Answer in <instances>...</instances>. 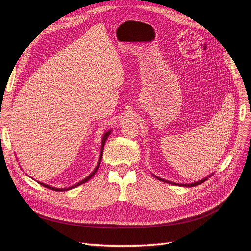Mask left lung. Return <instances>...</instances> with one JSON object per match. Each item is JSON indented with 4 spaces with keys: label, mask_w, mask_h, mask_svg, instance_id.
Returning <instances> with one entry per match:
<instances>
[{
    "label": "left lung",
    "mask_w": 251,
    "mask_h": 251,
    "mask_svg": "<svg viewBox=\"0 0 251 251\" xmlns=\"http://www.w3.org/2000/svg\"><path fill=\"white\" fill-rule=\"evenodd\" d=\"M158 180H160V181H163V182H166V183H171V184H173V185H179V186H187V187H191V186H197V185H199V184H201V183H203L204 181H206L208 178L206 177V178H204V179H202V180H199V181H197V182H195V183H189V184H179V183H175V182H170V181H166V180H164V179H162V178H159V177H157V176H155ZM210 177V176H209Z\"/></svg>",
    "instance_id": "8db88e82"
}]
</instances>
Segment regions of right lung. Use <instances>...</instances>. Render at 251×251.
<instances>
[{"instance_id": "1", "label": "right lung", "mask_w": 251, "mask_h": 251, "mask_svg": "<svg viewBox=\"0 0 251 251\" xmlns=\"http://www.w3.org/2000/svg\"><path fill=\"white\" fill-rule=\"evenodd\" d=\"M110 133H111V130L103 135L102 140H101V151H100V159H98V164H97V166H96V168H95V170H94L92 173H91V174L89 175V176H88L87 178H85V179H83V180H81L80 182H78V183H76V184H74V185H72V186H70V187H66V188H56V187H52V186H50V185H48V184L42 183V182H39V183H40L41 185L45 186V187H47V188H49V189H52V191H56V192H65V191H69V189L75 188V187H77V186H79V185H81V184H83V183H86L87 181H89L91 178H92V177L94 176V174H95V173L97 172V170H98V166H100V161H101V158H102V151H103V147H104V143H105V140L108 139V137H109Z\"/></svg>"}]
</instances>
